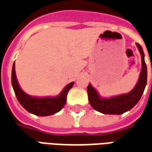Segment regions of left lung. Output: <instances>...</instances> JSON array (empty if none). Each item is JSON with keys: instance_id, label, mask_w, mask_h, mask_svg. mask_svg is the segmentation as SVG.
<instances>
[{"instance_id": "8db88e82", "label": "left lung", "mask_w": 152, "mask_h": 152, "mask_svg": "<svg viewBox=\"0 0 152 152\" xmlns=\"http://www.w3.org/2000/svg\"><path fill=\"white\" fill-rule=\"evenodd\" d=\"M142 58V70L136 86L130 92L111 98H102L89 83L87 87L89 102L92 107L102 114L120 115L129 111L140 100L147 86V69L144 59V52L139 44H136Z\"/></svg>"}]
</instances>
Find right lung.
Returning <instances> with one entry per match:
<instances>
[{"instance_id": "add662e5", "label": "right lung", "mask_w": 152, "mask_h": 152, "mask_svg": "<svg viewBox=\"0 0 152 152\" xmlns=\"http://www.w3.org/2000/svg\"><path fill=\"white\" fill-rule=\"evenodd\" d=\"M11 81L15 95L19 103L28 112L40 116H46L58 112L62 110L66 102L67 93L74 85L71 82L62 90L59 94L55 97H33L26 94L20 88L15 73V64L14 63L12 67Z\"/></svg>"}]
</instances>
